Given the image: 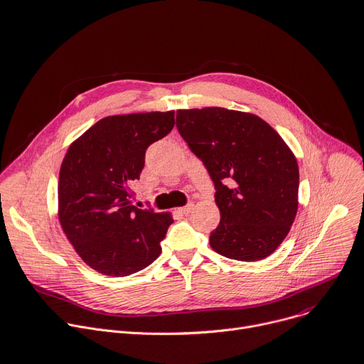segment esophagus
I'll return each instance as SVG.
<instances>
[{
  "label": "esophagus",
  "mask_w": 364,
  "mask_h": 364,
  "mask_svg": "<svg viewBox=\"0 0 364 364\" xmlns=\"http://www.w3.org/2000/svg\"><path fill=\"white\" fill-rule=\"evenodd\" d=\"M193 210V204H188V205H185V207H182V208H179V211L182 213V214H189L191 211Z\"/></svg>",
  "instance_id": "34e87169"
}]
</instances>
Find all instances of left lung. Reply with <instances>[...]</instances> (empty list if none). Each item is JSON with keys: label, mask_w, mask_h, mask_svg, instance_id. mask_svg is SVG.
I'll return each mask as SVG.
<instances>
[{"label": "left lung", "mask_w": 364, "mask_h": 364, "mask_svg": "<svg viewBox=\"0 0 364 364\" xmlns=\"http://www.w3.org/2000/svg\"><path fill=\"white\" fill-rule=\"evenodd\" d=\"M176 127L215 186L211 247L241 262L272 255L298 211L299 169L284 139L260 117L220 107L178 109Z\"/></svg>", "instance_id": "1"}]
</instances>
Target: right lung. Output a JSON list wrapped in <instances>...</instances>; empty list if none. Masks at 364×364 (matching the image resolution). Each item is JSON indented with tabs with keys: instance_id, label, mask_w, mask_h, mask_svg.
Returning <instances> with one entry per match:
<instances>
[{
	"instance_id": "add662e5",
	"label": "right lung",
	"mask_w": 364,
	"mask_h": 364,
	"mask_svg": "<svg viewBox=\"0 0 364 364\" xmlns=\"http://www.w3.org/2000/svg\"><path fill=\"white\" fill-rule=\"evenodd\" d=\"M175 111L105 117L75 140L59 173V221L90 267L129 276L153 263L171 214L133 205L147 147L168 136Z\"/></svg>"
}]
</instances>
